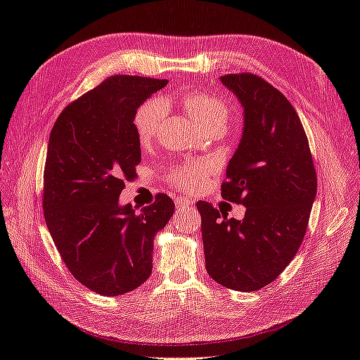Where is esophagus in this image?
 I'll list each match as a JSON object with an SVG mask.
<instances>
[{
  "instance_id": "obj_1",
  "label": "esophagus",
  "mask_w": 360,
  "mask_h": 360,
  "mask_svg": "<svg viewBox=\"0 0 360 360\" xmlns=\"http://www.w3.org/2000/svg\"><path fill=\"white\" fill-rule=\"evenodd\" d=\"M177 209H192L195 202L191 198H177Z\"/></svg>"
}]
</instances>
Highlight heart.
Here are the masks:
<instances>
[{"label":"heart","instance_id":"b5f03b06","mask_svg":"<svg viewBox=\"0 0 360 360\" xmlns=\"http://www.w3.org/2000/svg\"><path fill=\"white\" fill-rule=\"evenodd\" d=\"M181 103L201 130L225 129L228 117H230V110H228L226 103L217 99V97L204 93H188L183 97ZM163 114H165V102L160 97H153V99L144 102L138 108L135 114V129L138 138L143 143H147L153 138ZM212 171V162H192L188 165L174 168L169 174V179L176 186L192 191L201 186Z\"/></svg>","mask_w":360,"mask_h":360}]
</instances>
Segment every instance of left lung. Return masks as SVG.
<instances>
[{
    "label": "left lung",
    "mask_w": 360,
    "mask_h": 360,
    "mask_svg": "<svg viewBox=\"0 0 360 360\" xmlns=\"http://www.w3.org/2000/svg\"><path fill=\"white\" fill-rule=\"evenodd\" d=\"M243 106L240 144L222 198L246 207L237 221L198 201L205 269L217 284L255 291L274 282L303 240L317 176L300 118L287 97L254 73L221 76Z\"/></svg>",
    "instance_id": "8db88e82"
}]
</instances>
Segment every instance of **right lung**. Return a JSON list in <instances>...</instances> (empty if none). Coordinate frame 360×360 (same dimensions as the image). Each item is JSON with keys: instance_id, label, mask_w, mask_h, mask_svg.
<instances>
[{"instance_id": "1", "label": "right lung", "mask_w": 360, "mask_h": 360, "mask_svg": "<svg viewBox=\"0 0 360 360\" xmlns=\"http://www.w3.org/2000/svg\"><path fill=\"white\" fill-rule=\"evenodd\" d=\"M167 79L114 75L64 108L53 124L43 212L70 274L102 296L138 288L153 270V240L174 213L167 193L139 213L120 205L141 162L135 114Z\"/></svg>"}]
</instances>
